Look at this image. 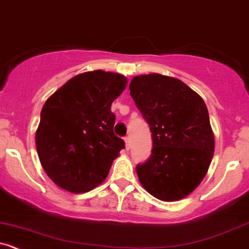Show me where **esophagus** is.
I'll use <instances>...</instances> for the list:
<instances>
[{"label": "esophagus", "instance_id": "esophagus-1", "mask_svg": "<svg viewBox=\"0 0 249 249\" xmlns=\"http://www.w3.org/2000/svg\"><path fill=\"white\" fill-rule=\"evenodd\" d=\"M125 146H126V149L129 150L130 146H131V141H130V137H125Z\"/></svg>", "mask_w": 249, "mask_h": 249}]
</instances>
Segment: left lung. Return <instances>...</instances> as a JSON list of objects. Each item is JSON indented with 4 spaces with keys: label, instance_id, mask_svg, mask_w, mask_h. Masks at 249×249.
Returning a JSON list of instances; mask_svg holds the SVG:
<instances>
[{
    "label": "left lung",
    "instance_id": "obj_1",
    "mask_svg": "<svg viewBox=\"0 0 249 249\" xmlns=\"http://www.w3.org/2000/svg\"><path fill=\"white\" fill-rule=\"evenodd\" d=\"M136 106L151 131L150 158L136 167L143 187L160 200H179L205 177L214 150L206 105L182 81L160 74L130 83Z\"/></svg>",
    "mask_w": 249,
    "mask_h": 249
}]
</instances>
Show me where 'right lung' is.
I'll return each mask as SVG.
<instances>
[{
    "mask_svg": "<svg viewBox=\"0 0 249 249\" xmlns=\"http://www.w3.org/2000/svg\"><path fill=\"white\" fill-rule=\"evenodd\" d=\"M125 87L123 75L95 70L72 77L46 100L36 145L54 184L83 193L106 179L113 160L125 148L113 132L116 116L111 111Z\"/></svg>",
    "mask_w": 249,
    "mask_h": 249,
    "instance_id": "obj_1",
    "label": "right lung"
}]
</instances>
